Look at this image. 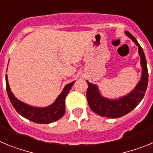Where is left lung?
I'll return each instance as SVG.
<instances>
[{"label": "left lung", "instance_id": "8db88e82", "mask_svg": "<svg viewBox=\"0 0 153 153\" xmlns=\"http://www.w3.org/2000/svg\"><path fill=\"white\" fill-rule=\"evenodd\" d=\"M126 34L132 40V42L139 48V54L140 56L142 66V76L135 88L128 95L119 98L118 99H109L102 96L99 92V88L96 85L87 82L88 87L87 89V100L90 108L94 112L100 116L108 118H119L128 114L133 110L139 104L145 95L148 85V68L146 56L137 40L128 31H126Z\"/></svg>", "mask_w": 153, "mask_h": 153}]
</instances>
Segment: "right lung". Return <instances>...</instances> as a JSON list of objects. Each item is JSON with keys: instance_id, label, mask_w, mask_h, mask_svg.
I'll return each mask as SVG.
<instances>
[{"instance_id": "add662e5", "label": "right lung", "mask_w": 153, "mask_h": 153, "mask_svg": "<svg viewBox=\"0 0 153 153\" xmlns=\"http://www.w3.org/2000/svg\"><path fill=\"white\" fill-rule=\"evenodd\" d=\"M75 82L66 85L63 91L51 105L45 108H38L28 105L18 100L10 91L7 76L6 75V90L14 109L25 119L39 124H48L61 119L65 113V98Z\"/></svg>"}]
</instances>
